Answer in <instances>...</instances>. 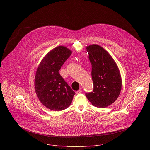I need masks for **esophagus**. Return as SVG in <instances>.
Returning a JSON list of instances; mask_svg holds the SVG:
<instances>
[{"label":"esophagus","instance_id":"1","mask_svg":"<svg viewBox=\"0 0 150 150\" xmlns=\"http://www.w3.org/2000/svg\"><path fill=\"white\" fill-rule=\"evenodd\" d=\"M81 92H82V90H81V89H79V90L77 91V92H76L77 94H80V93H81Z\"/></svg>","mask_w":150,"mask_h":150}]
</instances>
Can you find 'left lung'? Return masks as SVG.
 <instances>
[{"label":"left lung","instance_id":"obj_1","mask_svg":"<svg viewBox=\"0 0 150 150\" xmlns=\"http://www.w3.org/2000/svg\"><path fill=\"white\" fill-rule=\"evenodd\" d=\"M92 65L93 91L86 93L87 99L95 107L105 108L118 98L122 86L118 67L112 58L102 47L93 44L86 47Z\"/></svg>","mask_w":150,"mask_h":150}]
</instances>
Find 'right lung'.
Returning a JSON list of instances; mask_svg holds the SVG:
<instances>
[{
	"instance_id": "1",
	"label": "right lung",
	"mask_w": 150,
	"mask_h": 150,
	"mask_svg": "<svg viewBox=\"0 0 150 150\" xmlns=\"http://www.w3.org/2000/svg\"><path fill=\"white\" fill-rule=\"evenodd\" d=\"M71 51L59 46L50 51L39 64L35 76V89L45 107L61 111L69 107L75 92L60 75L59 71Z\"/></svg>"
}]
</instances>
